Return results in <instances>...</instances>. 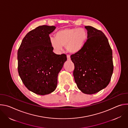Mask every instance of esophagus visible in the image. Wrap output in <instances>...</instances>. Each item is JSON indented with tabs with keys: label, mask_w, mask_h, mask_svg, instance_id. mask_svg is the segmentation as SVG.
<instances>
[{
	"label": "esophagus",
	"mask_w": 128,
	"mask_h": 128,
	"mask_svg": "<svg viewBox=\"0 0 128 128\" xmlns=\"http://www.w3.org/2000/svg\"><path fill=\"white\" fill-rule=\"evenodd\" d=\"M67 60H68V61L70 60V57L69 54H67Z\"/></svg>",
	"instance_id": "esophagus-1"
}]
</instances>
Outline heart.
<instances>
[{
  "mask_svg": "<svg viewBox=\"0 0 128 128\" xmlns=\"http://www.w3.org/2000/svg\"><path fill=\"white\" fill-rule=\"evenodd\" d=\"M88 38L87 31L83 28H65L57 31L54 38H50V43L57 51L61 50L65 46L67 52L76 54L84 48Z\"/></svg>",
  "mask_w": 128,
  "mask_h": 128,
  "instance_id": "obj_1",
  "label": "heart"
}]
</instances>
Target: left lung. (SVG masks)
Returning a JSON list of instances; mask_svg holds the SVG:
<instances>
[{"mask_svg": "<svg viewBox=\"0 0 128 128\" xmlns=\"http://www.w3.org/2000/svg\"><path fill=\"white\" fill-rule=\"evenodd\" d=\"M88 38L84 48L72 54L74 76L78 88L84 94H93L106 88L114 70L112 52L108 40L101 30L85 26Z\"/></svg>", "mask_w": 128, "mask_h": 128, "instance_id": "8db88e82", "label": "left lung"}]
</instances>
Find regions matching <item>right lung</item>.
<instances>
[{
	"label": "right lung",
	"instance_id": "add662e5",
	"mask_svg": "<svg viewBox=\"0 0 128 128\" xmlns=\"http://www.w3.org/2000/svg\"><path fill=\"white\" fill-rule=\"evenodd\" d=\"M55 26L42 25L29 32L18 50V70L25 86L40 95L54 92L59 72L67 60L64 54L53 52L49 34Z\"/></svg>",
	"mask_w": 128,
	"mask_h": 128
}]
</instances>
